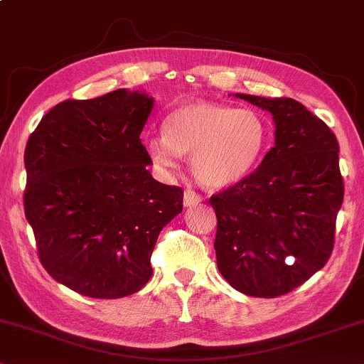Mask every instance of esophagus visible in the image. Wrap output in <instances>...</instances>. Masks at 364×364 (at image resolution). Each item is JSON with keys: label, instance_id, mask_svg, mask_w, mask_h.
Listing matches in <instances>:
<instances>
[{"label": "esophagus", "instance_id": "34e87169", "mask_svg": "<svg viewBox=\"0 0 364 364\" xmlns=\"http://www.w3.org/2000/svg\"><path fill=\"white\" fill-rule=\"evenodd\" d=\"M201 201H203V198L198 195V193H195L193 190H186L185 191V196H183V205H185L186 208L200 205Z\"/></svg>", "mask_w": 364, "mask_h": 364}]
</instances>
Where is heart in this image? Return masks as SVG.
<instances>
[{
	"mask_svg": "<svg viewBox=\"0 0 364 364\" xmlns=\"http://www.w3.org/2000/svg\"><path fill=\"white\" fill-rule=\"evenodd\" d=\"M164 136L146 141L153 163L164 171L178 169L179 156H189L201 185L225 190L255 171L268 143V128L253 109L195 101L166 116Z\"/></svg>",
	"mask_w": 364,
	"mask_h": 364,
	"instance_id": "1",
	"label": "heart"
}]
</instances>
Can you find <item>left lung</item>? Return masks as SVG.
Listing matches in <instances>:
<instances>
[{
	"instance_id": "left-lung-1",
	"label": "left lung",
	"mask_w": 364,
	"mask_h": 364,
	"mask_svg": "<svg viewBox=\"0 0 364 364\" xmlns=\"http://www.w3.org/2000/svg\"><path fill=\"white\" fill-rule=\"evenodd\" d=\"M274 119V146L238 185L213 195L218 269L256 298L293 291L328 263L343 205L340 144L291 98L235 95Z\"/></svg>"
}]
</instances>
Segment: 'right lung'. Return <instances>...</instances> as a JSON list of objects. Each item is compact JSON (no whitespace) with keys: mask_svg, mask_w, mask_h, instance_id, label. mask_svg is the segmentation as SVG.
<instances>
[{"mask_svg":"<svg viewBox=\"0 0 364 364\" xmlns=\"http://www.w3.org/2000/svg\"><path fill=\"white\" fill-rule=\"evenodd\" d=\"M154 100L116 90L48 111L24 149V215L41 264L83 296L133 294L153 274L159 231L183 210V190L156 181L141 144Z\"/></svg>","mask_w":364,"mask_h":364,"instance_id":"obj_1","label":"right lung"}]
</instances>
